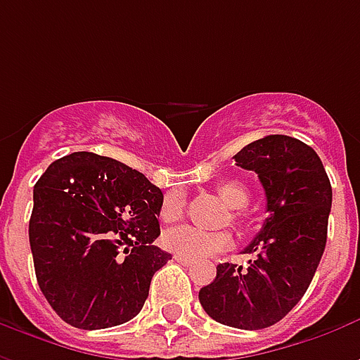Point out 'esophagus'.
<instances>
[{"label":"esophagus","mask_w":360,"mask_h":360,"mask_svg":"<svg viewBox=\"0 0 360 360\" xmlns=\"http://www.w3.org/2000/svg\"><path fill=\"white\" fill-rule=\"evenodd\" d=\"M175 260H177V262H179V264H183V266H193L195 264V260H193V258H187V257H181V255H175Z\"/></svg>","instance_id":"esophagus-1"}]
</instances>
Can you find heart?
<instances>
[{"label": "heart", "mask_w": 360, "mask_h": 360, "mask_svg": "<svg viewBox=\"0 0 360 360\" xmlns=\"http://www.w3.org/2000/svg\"><path fill=\"white\" fill-rule=\"evenodd\" d=\"M218 195L229 208H243L249 202V191L239 181H224L218 185ZM185 210V196L181 191H169L162 198L160 218L164 221H175L183 216ZM227 233H208L193 226L169 227L162 235V243L167 250L187 258H204L216 255L229 245Z\"/></svg>", "instance_id": "1"}]
</instances>
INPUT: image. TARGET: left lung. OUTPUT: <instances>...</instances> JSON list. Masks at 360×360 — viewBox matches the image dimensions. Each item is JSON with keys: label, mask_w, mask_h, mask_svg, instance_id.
<instances>
[{"label": "left lung", "mask_w": 360, "mask_h": 360, "mask_svg": "<svg viewBox=\"0 0 360 360\" xmlns=\"http://www.w3.org/2000/svg\"><path fill=\"white\" fill-rule=\"evenodd\" d=\"M233 158L258 175L268 218L243 250L255 255L247 270L219 264L198 299L219 324L262 330L285 316L314 278L326 249L332 185L316 152L293 136L258 139Z\"/></svg>", "instance_id": "obj_1"}]
</instances>
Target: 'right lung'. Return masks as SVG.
<instances>
[{
	"label": "right lung",
	"mask_w": 360,
	"mask_h": 360,
	"mask_svg": "<svg viewBox=\"0 0 360 360\" xmlns=\"http://www.w3.org/2000/svg\"><path fill=\"white\" fill-rule=\"evenodd\" d=\"M162 191L113 158L73 152L34 185L28 239L38 285L67 324L102 330L141 312L172 258L160 235Z\"/></svg>",
	"instance_id": "add662e5"
}]
</instances>
